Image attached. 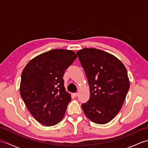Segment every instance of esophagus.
<instances>
[{
  "label": "esophagus",
  "mask_w": 148,
  "mask_h": 148,
  "mask_svg": "<svg viewBox=\"0 0 148 148\" xmlns=\"http://www.w3.org/2000/svg\"><path fill=\"white\" fill-rule=\"evenodd\" d=\"M73 95H74L75 97H77V95H78V94H77V93H74V94H73Z\"/></svg>",
  "instance_id": "esophagus-1"
}]
</instances>
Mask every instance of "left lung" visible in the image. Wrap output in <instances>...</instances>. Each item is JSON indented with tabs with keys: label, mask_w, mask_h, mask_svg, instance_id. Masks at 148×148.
Returning <instances> with one entry per match:
<instances>
[{
	"label": "left lung",
	"mask_w": 148,
	"mask_h": 148,
	"mask_svg": "<svg viewBox=\"0 0 148 148\" xmlns=\"http://www.w3.org/2000/svg\"><path fill=\"white\" fill-rule=\"evenodd\" d=\"M87 77L90 99L83 103L86 117L97 124H106L118 114L130 88L127 69L111 54L95 48L77 51Z\"/></svg>",
	"instance_id": "left-lung-1"
}]
</instances>
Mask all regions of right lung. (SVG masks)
Returning a JSON list of instances; mask_svg holds the SVG:
<instances>
[{"mask_svg": "<svg viewBox=\"0 0 148 148\" xmlns=\"http://www.w3.org/2000/svg\"><path fill=\"white\" fill-rule=\"evenodd\" d=\"M76 58L71 50L52 49L31 60L22 71L21 98L34 118L46 127L58 123L65 115L71 96L63 77Z\"/></svg>", "mask_w": 148, "mask_h": 148, "instance_id": "obj_1", "label": "right lung"}]
</instances>
